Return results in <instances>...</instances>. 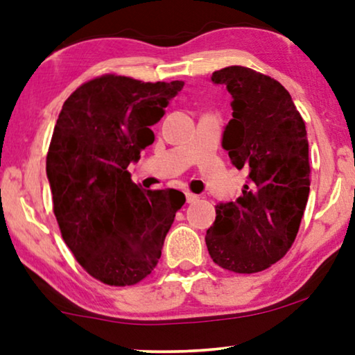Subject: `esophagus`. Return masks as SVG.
Masks as SVG:
<instances>
[{"mask_svg": "<svg viewBox=\"0 0 355 355\" xmlns=\"http://www.w3.org/2000/svg\"><path fill=\"white\" fill-rule=\"evenodd\" d=\"M197 200H198V196H196V193H192V192H186V202L187 203H193Z\"/></svg>", "mask_w": 355, "mask_h": 355, "instance_id": "esophagus-1", "label": "esophagus"}]
</instances>
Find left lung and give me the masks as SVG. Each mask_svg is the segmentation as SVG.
<instances>
[{
  "instance_id": "left-lung-1",
  "label": "left lung",
  "mask_w": 355,
  "mask_h": 355,
  "mask_svg": "<svg viewBox=\"0 0 355 355\" xmlns=\"http://www.w3.org/2000/svg\"><path fill=\"white\" fill-rule=\"evenodd\" d=\"M211 82L232 96L221 147L249 182L236 202L216 205L207 249L221 268L257 273L283 259L297 236L310 192L307 130L278 80L230 66Z\"/></svg>"
}]
</instances>
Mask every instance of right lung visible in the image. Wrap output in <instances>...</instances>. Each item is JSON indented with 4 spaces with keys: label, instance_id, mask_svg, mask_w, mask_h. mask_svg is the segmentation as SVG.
Listing matches in <instances>:
<instances>
[{
    "label": "right lung",
    "instance_id": "1",
    "mask_svg": "<svg viewBox=\"0 0 355 355\" xmlns=\"http://www.w3.org/2000/svg\"><path fill=\"white\" fill-rule=\"evenodd\" d=\"M182 87L101 76L80 85L58 116L46 157L53 210L76 260L101 283L130 286L152 273L186 202L174 189L145 191L128 171Z\"/></svg>",
    "mask_w": 355,
    "mask_h": 355
}]
</instances>
